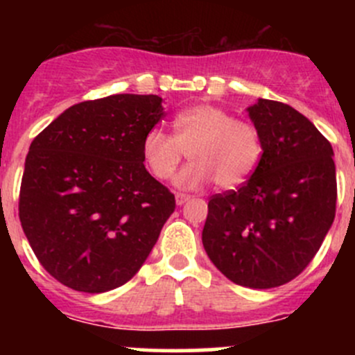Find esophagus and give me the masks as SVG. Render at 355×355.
I'll return each mask as SVG.
<instances>
[{"label":"esophagus","mask_w":355,"mask_h":355,"mask_svg":"<svg viewBox=\"0 0 355 355\" xmlns=\"http://www.w3.org/2000/svg\"><path fill=\"white\" fill-rule=\"evenodd\" d=\"M189 199H191V198H189V196H185V194H177V196H175V202H177V206H182V204L187 202Z\"/></svg>","instance_id":"obj_1"}]
</instances>
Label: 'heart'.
<instances>
[{"mask_svg": "<svg viewBox=\"0 0 355 355\" xmlns=\"http://www.w3.org/2000/svg\"><path fill=\"white\" fill-rule=\"evenodd\" d=\"M171 128V135L161 128L146 132L142 159L153 177L166 180L187 151L191 163L173 180L180 189H199L211 178L216 187L235 189L256 171L263 156L259 130L218 106L194 105L178 111Z\"/></svg>", "mask_w": 355, "mask_h": 355, "instance_id": "obj_1", "label": "heart"}]
</instances>
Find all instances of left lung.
Wrapping results in <instances>:
<instances>
[{"label":"left lung","mask_w":355,"mask_h":355,"mask_svg":"<svg viewBox=\"0 0 355 355\" xmlns=\"http://www.w3.org/2000/svg\"><path fill=\"white\" fill-rule=\"evenodd\" d=\"M263 141L256 171L207 204L202 245L234 284L273 288L311 263L336 206L331 144L304 114L270 99L247 108Z\"/></svg>","instance_id":"8db88e82"}]
</instances>
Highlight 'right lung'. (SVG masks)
I'll return each mask as SVG.
<instances>
[{"instance_id": "right-lung-1", "label": "right lung", "mask_w": 355, "mask_h": 355, "mask_svg": "<svg viewBox=\"0 0 355 355\" xmlns=\"http://www.w3.org/2000/svg\"><path fill=\"white\" fill-rule=\"evenodd\" d=\"M163 99L113 94L70 106L32 141L19 216L39 263L67 287L101 293L127 284L175 211L146 170L142 139Z\"/></svg>"}]
</instances>
